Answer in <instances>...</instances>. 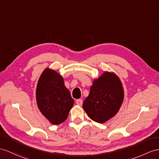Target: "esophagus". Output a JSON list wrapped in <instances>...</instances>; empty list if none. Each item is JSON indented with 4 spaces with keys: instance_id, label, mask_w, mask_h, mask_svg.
<instances>
[{
    "instance_id": "34e87169",
    "label": "esophagus",
    "mask_w": 159,
    "mask_h": 159,
    "mask_svg": "<svg viewBox=\"0 0 159 159\" xmlns=\"http://www.w3.org/2000/svg\"><path fill=\"white\" fill-rule=\"evenodd\" d=\"M75 103L78 106H82V103H83V101H82V99H77V100H76Z\"/></svg>"
}]
</instances>
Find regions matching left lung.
<instances>
[{"label": "left lung", "mask_w": 159, "mask_h": 159, "mask_svg": "<svg viewBox=\"0 0 159 159\" xmlns=\"http://www.w3.org/2000/svg\"><path fill=\"white\" fill-rule=\"evenodd\" d=\"M123 98L124 92L119 77L106 71L94 80L83 109L93 121L103 123L117 113Z\"/></svg>", "instance_id": "left-lung-1"}]
</instances>
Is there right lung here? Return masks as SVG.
<instances>
[{
  "label": "right lung",
  "instance_id": "right-lung-1",
  "mask_svg": "<svg viewBox=\"0 0 159 159\" xmlns=\"http://www.w3.org/2000/svg\"><path fill=\"white\" fill-rule=\"evenodd\" d=\"M36 94L38 109L52 124L59 125L66 120L74 100L60 74L49 68L44 69Z\"/></svg>",
  "mask_w": 159,
  "mask_h": 159
}]
</instances>
